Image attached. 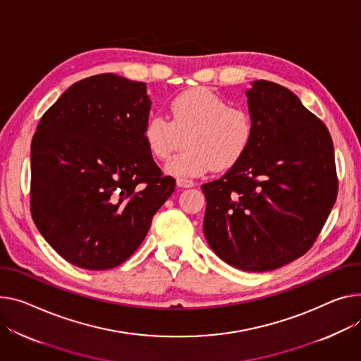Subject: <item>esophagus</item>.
<instances>
[{
    "label": "esophagus",
    "mask_w": 361,
    "mask_h": 361,
    "mask_svg": "<svg viewBox=\"0 0 361 361\" xmlns=\"http://www.w3.org/2000/svg\"><path fill=\"white\" fill-rule=\"evenodd\" d=\"M177 185H178V187H183V188L193 187V185H195V181L187 180V178H177Z\"/></svg>",
    "instance_id": "34e87169"
}]
</instances>
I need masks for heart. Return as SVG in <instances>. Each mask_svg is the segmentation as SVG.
Masks as SVG:
<instances>
[{"mask_svg": "<svg viewBox=\"0 0 361 361\" xmlns=\"http://www.w3.org/2000/svg\"><path fill=\"white\" fill-rule=\"evenodd\" d=\"M170 117H148L142 136L149 154L165 161L185 139V148L166 164L177 177H199L212 168L225 171L241 161L251 147L254 120L248 110L229 106L209 88H191L171 100Z\"/></svg>", "mask_w": 361, "mask_h": 361, "instance_id": "obj_1", "label": "heart"}]
</instances>
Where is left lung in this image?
<instances>
[{
	"label": "left lung",
	"mask_w": 361,
	"mask_h": 361,
	"mask_svg": "<svg viewBox=\"0 0 361 361\" xmlns=\"http://www.w3.org/2000/svg\"><path fill=\"white\" fill-rule=\"evenodd\" d=\"M254 137L245 157L202 185L204 236L245 271L279 269L315 244L337 200L331 135L290 90L254 81L247 91Z\"/></svg>",
	"instance_id": "left-lung-1"
}]
</instances>
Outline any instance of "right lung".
<instances>
[{"mask_svg":"<svg viewBox=\"0 0 361 361\" xmlns=\"http://www.w3.org/2000/svg\"><path fill=\"white\" fill-rule=\"evenodd\" d=\"M147 85L114 74L72 84L46 110L32 140L30 212L63 259L109 270L145 239L154 214L176 190L142 130Z\"/></svg>","mask_w":361,"mask_h":361,"instance_id":"right-lung-1","label":"right lung"}]
</instances>
